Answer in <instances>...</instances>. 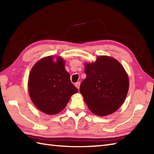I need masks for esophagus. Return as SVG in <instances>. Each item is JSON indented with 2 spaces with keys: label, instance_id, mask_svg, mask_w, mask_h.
<instances>
[{
  "label": "esophagus",
  "instance_id": "1",
  "mask_svg": "<svg viewBox=\"0 0 154 154\" xmlns=\"http://www.w3.org/2000/svg\"><path fill=\"white\" fill-rule=\"evenodd\" d=\"M80 84H81V83H80L79 81V82H77L76 83H75V87H76L78 89H79V87H80Z\"/></svg>",
  "mask_w": 154,
  "mask_h": 154
}]
</instances>
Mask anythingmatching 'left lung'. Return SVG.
I'll return each mask as SVG.
<instances>
[{
	"label": "left lung",
	"mask_w": 154,
	"mask_h": 154,
	"mask_svg": "<svg viewBox=\"0 0 154 154\" xmlns=\"http://www.w3.org/2000/svg\"><path fill=\"white\" fill-rule=\"evenodd\" d=\"M85 73L80 92L91 112L104 116L119 109L129 89L128 77L120 62L100 55L94 63H85Z\"/></svg>",
	"instance_id": "8db88e82"
}]
</instances>
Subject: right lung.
Here are the masks:
<instances>
[{
  "mask_svg": "<svg viewBox=\"0 0 154 154\" xmlns=\"http://www.w3.org/2000/svg\"><path fill=\"white\" fill-rule=\"evenodd\" d=\"M28 86L34 105L49 115L61 112L72 94L78 92L65 70V61L60 57H56V61L53 56L39 60L30 71Z\"/></svg>",
  "mask_w": 154,
  "mask_h": 154,
  "instance_id": "add662e5",
  "label": "right lung"
}]
</instances>
